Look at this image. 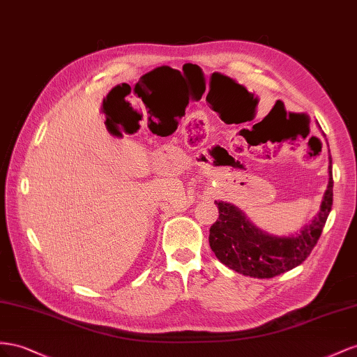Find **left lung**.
I'll use <instances>...</instances> for the list:
<instances>
[{"mask_svg": "<svg viewBox=\"0 0 357 357\" xmlns=\"http://www.w3.org/2000/svg\"><path fill=\"white\" fill-rule=\"evenodd\" d=\"M333 179L329 157V182L320 211L299 233L273 236L260 230L239 208L215 202L218 218L209 229V245L217 259L227 268L254 278H273L299 266L317 243L332 209Z\"/></svg>", "mask_w": 357, "mask_h": 357, "instance_id": "8db88e82", "label": "left lung"}]
</instances>
